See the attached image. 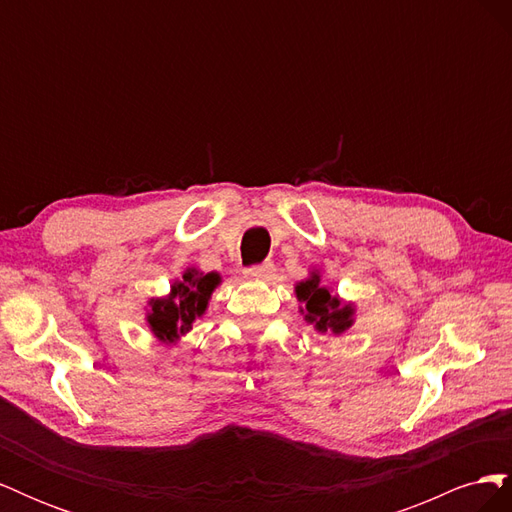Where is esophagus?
<instances>
[{
  "instance_id": "34e87169",
  "label": "esophagus",
  "mask_w": 512,
  "mask_h": 512,
  "mask_svg": "<svg viewBox=\"0 0 512 512\" xmlns=\"http://www.w3.org/2000/svg\"><path fill=\"white\" fill-rule=\"evenodd\" d=\"M273 265L271 262H265V265H254V267H247L245 269V277H254V280H262V277H267L271 273Z\"/></svg>"
}]
</instances>
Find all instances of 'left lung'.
Segmentation results:
<instances>
[{
	"mask_svg": "<svg viewBox=\"0 0 512 512\" xmlns=\"http://www.w3.org/2000/svg\"><path fill=\"white\" fill-rule=\"evenodd\" d=\"M294 292H297V299L303 303V307H299L301 314H305L309 324H314L316 331H333L339 335L352 327L354 307L350 303L344 305L339 297L329 292V288L320 286V275L316 271H312L307 280L294 286Z\"/></svg>",
	"mask_w": 512,
	"mask_h": 512,
	"instance_id": "8db88e82",
	"label": "left lung"
}]
</instances>
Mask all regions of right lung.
Segmentation results:
<instances>
[{
    "label": "right lung",
    "instance_id": "right-lung-1",
    "mask_svg": "<svg viewBox=\"0 0 512 512\" xmlns=\"http://www.w3.org/2000/svg\"><path fill=\"white\" fill-rule=\"evenodd\" d=\"M220 282V273L185 271L181 280L170 286L168 297L149 301L147 324L151 333L164 344H175L192 329V322L207 312L211 292Z\"/></svg>",
    "mask_w": 512,
    "mask_h": 512
}]
</instances>
